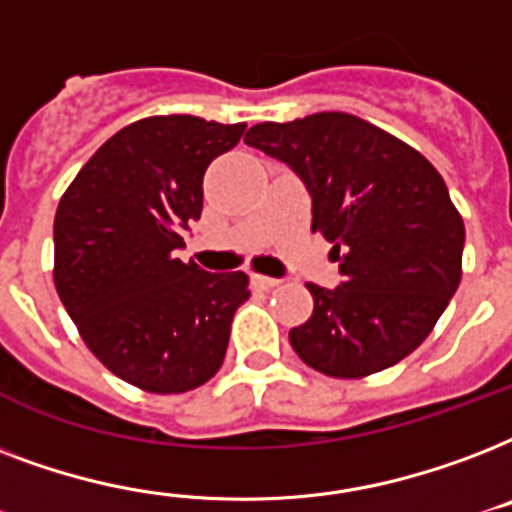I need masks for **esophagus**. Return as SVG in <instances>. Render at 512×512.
<instances>
[{"mask_svg":"<svg viewBox=\"0 0 512 512\" xmlns=\"http://www.w3.org/2000/svg\"><path fill=\"white\" fill-rule=\"evenodd\" d=\"M251 283H253V288H259V291H272V288H277V285H280V280H275V277H267V275H253Z\"/></svg>","mask_w":512,"mask_h":512,"instance_id":"obj_1","label":"esophagus"}]
</instances>
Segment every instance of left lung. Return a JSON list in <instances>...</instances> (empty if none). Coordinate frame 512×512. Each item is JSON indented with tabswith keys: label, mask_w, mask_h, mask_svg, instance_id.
<instances>
[{
	"label": "left lung",
	"mask_w": 512,
	"mask_h": 512,
	"mask_svg": "<svg viewBox=\"0 0 512 512\" xmlns=\"http://www.w3.org/2000/svg\"><path fill=\"white\" fill-rule=\"evenodd\" d=\"M245 144L307 184L312 232L334 243L342 285L307 283L310 320L291 328L304 363L334 379L395 366L433 331L462 280L465 224L441 173L355 114L261 122Z\"/></svg>",
	"instance_id": "1"
}]
</instances>
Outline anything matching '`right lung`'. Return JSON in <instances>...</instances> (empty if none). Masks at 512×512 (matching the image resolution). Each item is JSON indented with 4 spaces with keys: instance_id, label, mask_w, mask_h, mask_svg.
<instances>
[{
    "instance_id": "right-lung-1",
    "label": "right lung",
    "mask_w": 512,
    "mask_h": 512,
    "mask_svg": "<svg viewBox=\"0 0 512 512\" xmlns=\"http://www.w3.org/2000/svg\"><path fill=\"white\" fill-rule=\"evenodd\" d=\"M243 133L245 122L146 117L114 133L58 202L55 291L87 350L138 390L189 392L224 363L248 275L205 272L176 248L200 219L205 170Z\"/></svg>"
}]
</instances>
